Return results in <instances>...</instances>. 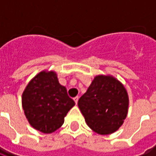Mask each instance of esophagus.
<instances>
[{
  "label": "esophagus",
  "instance_id": "esophagus-1",
  "mask_svg": "<svg viewBox=\"0 0 156 156\" xmlns=\"http://www.w3.org/2000/svg\"><path fill=\"white\" fill-rule=\"evenodd\" d=\"M78 99H79V97H78V96H76V97L73 98V100H74V102H75V104H78Z\"/></svg>",
  "mask_w": 156,
  "mask_h": 156
}]
</instances>
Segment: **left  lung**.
I'll return each mask as SVG.
<instances>
[{"label":"left lung","mask_w":156,"mask_h":156,"mask_svg":"<svg viewBox=\"0 0 156 156\" xmlns=\"http://www.w3.org/2000/svg\"><path fill=\"white\" fill-rule=\"evenodd\" d=\"M78 105L87 126L95 133L107 135L123 125L128 113V93L113 76L100 74L95 76Z\"/></svg>","instance_id":"obj_1"}]
</instances>
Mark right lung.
Here are the masks:
<instances>
[{
    "label": "right lung",
    "mask_w": 156,
    "mask_h": 156,
    "mask_svg": "<svg viewBox=\"0 0 156 156\" xmlns=\"http://www.w3.org/2000/svg\"><path fill=\"white\" fill-rule=\"evenodd\" d=\"M22 105L28 122L36 130L51 133L64 123L75 105L55 71L43 70L29 82L22 95Z\"/></svg>",
    "instance_id": "add662e5"
}]
</instances>
